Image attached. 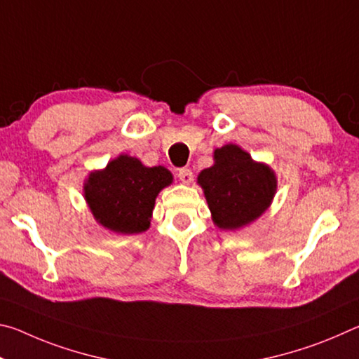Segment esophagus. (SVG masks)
I'll list each match as a JSON object with an SVG mask.
<instances>
[{"mask_svg": "<svg viewBox=\"0 0 359 359\" xmlns=\"http://www.w3.org/2000/svg\"><path fill=\"white\" fill-rule=\"evenodd\" d=\"M179 179L184 182V184H190L193 180V171L190 168H180L179 169Z\"/></svg>", "mask_w": 359, "mask_h": 359, "instance_id": "obj_1", "label": "esophagus"}]
</instances>
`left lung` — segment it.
Wrapping results in <instances>:
<instances>
[{
  "label": "left lung",
  "instance_id": "1",
  "mask_svg": "<svg viewBox=\"0 0 359 359\" xmlns=\"http://www.w3.org/2000/svg\"><path fill=\"white\" fill-rule=\"evenodd\" d=\"M215 165L198 175L212 220L222 229H238L269 208L277 180L269 166L255 163L234 144L217 149Z\"/></svg>",
  "mask_w": 359,
  "mask_h": 359
}]
</instances>
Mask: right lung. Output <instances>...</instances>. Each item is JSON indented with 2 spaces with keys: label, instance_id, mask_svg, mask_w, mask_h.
Returning a JSON list of instances; mask_svg holds the SVG:
<instances>
[{
  "label": "right lung",
  "instance_id": "add662e5",
  "mask_svg": "<svg viewBox=\"0 0 359 359\" xmlns=\"http://www.w3.org/2000/svg\"><path fill=\"white\" fill-rule=\"evenodd\" d=\"M171 182L172 174L166 168H145L137 158L120 155L106 169L90 174L85 199L102 226L136 234L150 226L155 198Z\"/></svg>",
  "mask_w": 359,
  "mask_h": 359
}]
</instances>
